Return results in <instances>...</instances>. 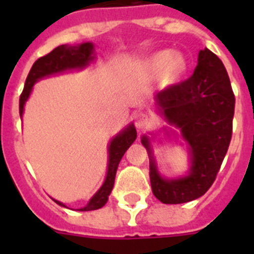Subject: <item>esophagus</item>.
Returning a JSON list of instances; mask_svg holds the SVG:
<instances>
[{"mask_svg": "<svg viewBox=\"0 0 254 254\" xmlns=\"http://www.w3.org/2000/svg\"><path fill=\"white\" fill-rule=\"evenodd\" d=\"M134 124L135 127L138 129V130H143L145 127H149V124H150V117L145 113H138V115L134 117Z\"/></svg>", "mask_w": 254, "mask_h": 254, "instance_id": "esophagus-1", "label": "esophagus"}]
</instances>
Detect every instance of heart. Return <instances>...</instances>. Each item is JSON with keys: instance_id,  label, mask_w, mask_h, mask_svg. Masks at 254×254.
Wrapping results in <instances>:
<instances>
[{"instance_id": "obj_1", "label": "heart", "mask_w": 254, "mask_h": 254, "mask_svg": "<svg viewBox=\"0 0 254 254\" xmlns=\"http://www.w3.org/2000/svg\"><path fill=\"white\" fill-rule=\"evenodd\" d=\"M146 69L151 76H159L163 72V81L166 84H174L186 71V62L182 55H174L171 51H161L149 59Z\"/></svg>"}]
</instances>
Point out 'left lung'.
Returning <instances> with one entry per match:
<instances>
[{"mask_svg":"<svg viewBox=\"0 0 254 254\" xmlns=\"http://www.w3.org/2000/svg\"><path fill=\"white\" fill-rule=\"evenodd\" d=\"M162 115L182 130L192 155L189 177L166 181L150 157V183L154 196L165 204L187 203L204 195L216 179L232 138L235 95L223 62L201 50L193 73L155 96ZM142 145L151 155L147 137Z\"/></svg>","mask_w":254,"mask_h":254,"instance_id":"8db88e82","label":"left lung"}]
</instances>
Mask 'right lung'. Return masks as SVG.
Segmentation results:
<instances>
[{"label": "right lung", "instance_id": "1", "mask_svg": "<svg viewBox=\"0 0 254 254\" xmlns=\"http://www.w3.org/2000/svg\"><path fill=\"white\" fill-rule=\"evenodd\" d=\"M92 54H93V45L92 43H83L77 47H67V46L62 45L58 46L57 49H54L47 55L35 61V63L30 69L29 75L26 77L25 88H23L21 97H19V115L22 116V113H23V105H25L26 100L29 99L30 92H31V88H33L35 81L39 80L41 77L62 72L65 69L83 68L89 62L93 61ZM135 138H137V131H135L133 125L127 127L125 130H123V133H120L117 137L113 138V141L109 145V165H108L107 179L104 182L103 187L96 192L95 196L92 197L89 203L80 211L99 209L107 203L108 196L112 192V189L115 185L116 171H117L120 161L123 158V155L125 154V151L127 150V147L134 142ZM55 201L62 207H65L61 201Z\"/></svg>", "mask_w": 254, "mask_h": 254}]
</instances>
